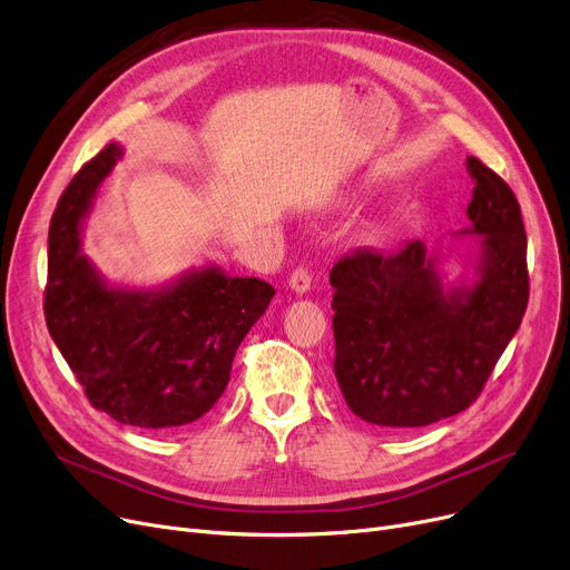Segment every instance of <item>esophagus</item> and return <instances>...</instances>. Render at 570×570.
Wrapping results in <instances>:
<instances>
[{"label": "esophagus", "mask_w": 570, "mask_h": 570, "mask_svg": "<svg viewBox=\"0 0 570 570\" xmlns=\"http://www.w3.org/2000/svg\"><path fill=\"white\" fill-rule=\"evenodd\" d=\"M288 286H291V291L293 293H298V295H305L307 291H309V286H312V277H309V272L305 269V267H298L291 275V279H288Z\"/></svg>", "instance_id": "1"}]
</instances>
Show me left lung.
Instances as JSON below:
<instances>
[{"mask_svg":"<svg viewBox=\"0 0 570 570\" xmlns=\"http://www.w3.org/2000/svg\"><path fill=\"white\" fill-rule=\"evenodd\" d=\"M475 181L468 228L478 237L450 279L442 249L412 239L356 249L331 269L335 377L350 410L386 429L429 426L473 403L529 303L527 233L510 186L468 158Z\"/></svg>","mask_w":570,"mask_h":570,"instance_id":"left-lung-1","label":"left lung"}]
</instances>
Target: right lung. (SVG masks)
Segmentation results:
<instances>
[{
  "label": "right lung",
  "mask_w": 570,
  "mask_h": 570,
  "mask_svg": "<svg viewBox=\"0 0 570 570\" xmlns=\"http://www.w3.org/2000/svg\"><path fill=\"white\" fill-rule=\"evenodd\" d=\"M122 158L109 144L62 193L48 228L46 326L92 407L120 424L167 431L224 395L239 342L275 288L207 263L154 288L109 284L83 254L97 188Z\"/></svg>",
  "instance_id": "add662e5"
}]
</instances>
